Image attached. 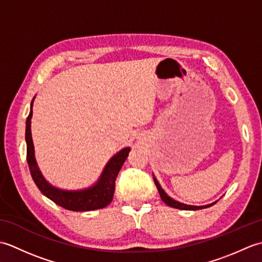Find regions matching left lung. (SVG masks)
<instances>
[{
	"instance_id": "obj_1",
	"label": "left lung",
	"mask_w": 262,
	"mask_h": 262,
	"mask_svg": "<svg viewBox=\"0 0 262 262\" xmlns=\"http://www.w3.org/2000/svg\"><path fill=\"white\" fill-rule=\"evenodd\" d=\"M154 182H155V186H157L158 190H159V193L161 196V199L163 200V202L170 206V207H173V208H178V209H183V210H197V209H203V208H207V207H210V206H213L215 203L210 204V205H206V206H191V205H186V204H182V203H179V202H176L174 199L170 198L168 194H166L164 192V190L162 188H161L160 183L158 182V180L155 179L154 178Z\"/></svg>"
}]
</instances>
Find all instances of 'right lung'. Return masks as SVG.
Instances as JSON below:
<instances>
[{
    "mask_svg": "<svg viewBox=\"0 0 262 262\" xmlns=\"http://www.w3.org/2000/svg\"><path fill=\"white\" fill-rule=\"evenodd\" d=\"M31 117H32V102L31 110L26 122V142H27V161L33 181L43 194L60 207L73 211H88L103 208L111 203L114 198L115 183L117 176L126 161L130 148L126 147L117 153L111 159L100 177L99 181L93 187L80 191H66L54 188L45 180V178L39 171L35 152H33V143L31 138Z\"/></svg>",
    "mask_w": 262,
    "mask_h": 262,
    "instance_id": "add662e5",
    "label": "right lung"
}]
</instances>
